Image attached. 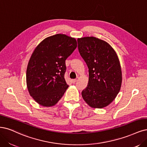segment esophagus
Listing matches in <instances>:
<instances>
[{
	"label": "esophagus",
	"mask_w": 147,
	"mask_h": 147,
	"mask_svg": "<svg viewBox=\"0 0 147 147\" xmlns=\"http://www.w3.org/2000/svg\"><path fill=\"white\" fill-rule=\"evenodd\" d=\"M77 80H76V79H73V80H71V82H72V83H76V82H77Z\"/></svg>",
	"instance_id": "1"
}]
</instances>
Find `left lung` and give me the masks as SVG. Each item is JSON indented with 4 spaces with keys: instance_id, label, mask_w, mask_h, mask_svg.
<instances>
[{
    "instance_id": "left-lung-1",
    "label": "left lung",
    "mask_w": 147,
    "mask_h": 147,
    "mask_svg": "<svg viewBox=\"0 0 147 147\" xmlns=\"http://www.w3.org/2000/svg\"><path fill=\"white\" fill-rule=\"evenodd\" d=\"M81 56L89 69L87 87L82 92L89 106L103 108L117 97L122 82V74L117 53L103 40L95 37L78 38Z\"/></svg>"
}]
</instances>
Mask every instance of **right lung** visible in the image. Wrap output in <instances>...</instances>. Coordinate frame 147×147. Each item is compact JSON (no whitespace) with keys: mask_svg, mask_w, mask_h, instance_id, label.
<instances>
[{"mask_svg":"<svg viewBox=\"0 0 147 147\" xmlns=\"http://www.w3.org/2000/svg\"><path fill=\"white\" fill-rule=\"evenodd\" d=\"M77 47L75 38L57 34L35 48L28 63L26 82L30 95L39 105L50 107L63 96L69 87L64 79L65 61Z\"/></svg>","mask_w":147,"mask_h":147,"instance_id":"right-lung-1","label":"right lung"}]
</instances>
